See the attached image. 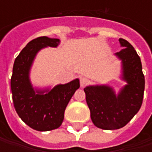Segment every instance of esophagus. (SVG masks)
Segmentation results:
<instances>
[{
    "label": "esophagus",
    "mask_w": 152,
    "mask_h": 152,
    "mask_svg": "<svg viewBox=\"0 0 152 152\" xmlns=\"http://www.w3.org/2000/svg\"><path fill=\"white\" fill-rule=\"evenodd\" d=\"M79 83H80V86L82 87V88H84L86 84L88 83V79L85 78V77H81L80 79H79Z\"/></svg>",
    "instance_id": "obj_1"
}]
</instances>
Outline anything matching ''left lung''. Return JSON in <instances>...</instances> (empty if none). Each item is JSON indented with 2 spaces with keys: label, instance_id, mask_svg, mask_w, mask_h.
Returning <instances> with one entry per match:
<instances>
[{
  "label": "left lung",
  "instance_id": "1",
  "mask_svg": "<svg viewBox=\"0 0 152 152\" xmlns=\"http://www.w3.org/2000/svg\"><path fill=\"white\" fill-rule=\"evenodd\" d=\"M118 40L124 48L115 56L121 60V79L126 85L118 95L113 87L106 85L84 89L93 124L105 130L124 127L139 112L143 102L145 76L140 58L130 43L124 39Z\"/></svg>",
  "mask_w": 152,
  "mask_h": 152
}]
</instances>
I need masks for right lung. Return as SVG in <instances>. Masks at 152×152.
I'll return each instance as SVG.
<instances>
[{
    "label": "right lung",
    "instance_id": "right-lung-1",
    "mask_svg": "<svg viewBox=\"0 0 152 152\" xmlns=\"http://www.w3.org/2000/svg\"><path fill=\"white\" fill-rule=\"evenodd\" d=\"M59 44V39H34L21 50L13 64L11 90L15 110L27 125L38 131H50L61 126L67 104L79 88V79L52 89L33 87L29 73L37 53L47 46L57 47Z\"/></svg>",
    "mask_w": 152,
    "mask_h": 152
}]
</instances>
